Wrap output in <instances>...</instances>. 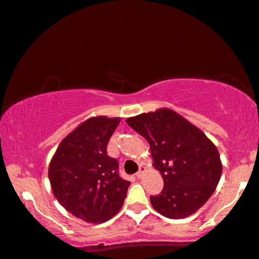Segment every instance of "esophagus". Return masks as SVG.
<instances>
[{
	"mask_svg": "<svg viewBox=\"0 0 259 259\" xmlns=\"http://www.w3.org/2000/svg\"><path fill=\"white\" fill-rule=\"evenodd\" d=\"M144 171H146V167H144V165H141V167H140V170L137 171V173H136V177L139 178V179H142L143 174H144Z\"/></svg>",
	"mask_w": 259,
	"mask_h": 259,
	"instance_id": "esophagus-1",
	"label": "esophagus"
}]
</instances>
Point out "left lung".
Here are the masks:
<instances>
[{"label":"left lung","mask_w":259,"mask_h":259,"mask_svg":"<svg viewBox=\"0 0 259 259\" xmlns=\"http://www.w3.org/2000/svg\"><path fill=\"white\" fill-rule=\"evenodd\" d=\"M126 123L150 146L164 187L151 206L169 219L195 213L214 193L223 164L214 143L185 117L167 108L129 117Z\"/></svg>","instance_id":"8db88e82"}]
</instances>
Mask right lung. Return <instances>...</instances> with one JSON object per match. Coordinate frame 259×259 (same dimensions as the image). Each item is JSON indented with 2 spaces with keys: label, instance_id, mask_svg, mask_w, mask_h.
Returning <instances> with one entry per match:
<instances>
[{
  "label": "right lung",
  "instance_id": "1",
  "mask_svg": "<svg viewBox=\"0 0 259 259\" xmlns=\"http://www.w3.org/2000/svg\"><path fill=\"white\" fill-rule=\"evenodd\" d=\"M119 117L86 119L61 141L50 162L48 179L61 206L77 218L101 224L123 206L130 182L118 175V162L106 153Z\"/></svg>",
  "mask_w": 259,
  "mask_h": 259
}]
</instances>
